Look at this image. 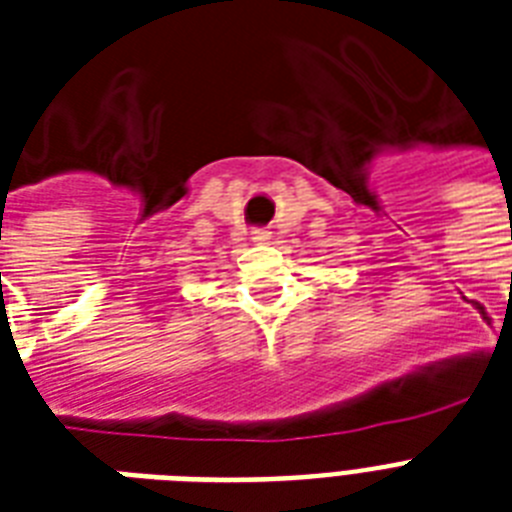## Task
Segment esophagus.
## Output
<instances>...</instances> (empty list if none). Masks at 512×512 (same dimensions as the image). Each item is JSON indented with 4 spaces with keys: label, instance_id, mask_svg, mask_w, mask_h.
Wrapping results in <instances>:
<instances>
[{
    "label": "esophagus",
    "instance_id": "1",
    "mask_svg": "<svg viewBox=\"0 0 512 512\" xmlns=\"http://www.w3.org/2000/svg\"><path fill=\"white\" fill-rule=\"evenodd\" d=\"M268 239H271V231H252V241H257V244H265Z\"/></svg>",
    "mask_w": 512,
    "mask_h": 512
}]
</instances>
